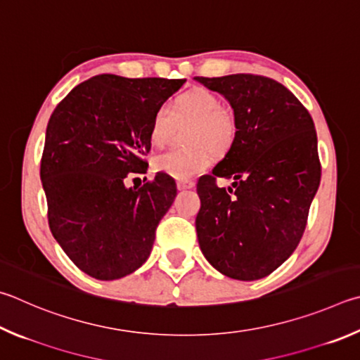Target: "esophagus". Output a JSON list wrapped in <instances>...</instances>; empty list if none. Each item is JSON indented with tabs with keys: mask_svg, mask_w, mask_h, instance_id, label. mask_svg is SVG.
<instances>
[{
	"mask_svg": "<svg viewBox=\"0 0 360 360\" xmlns=\"http://www.w3.org/2000/svg\"><path fill=\"white\" fill-rule=\"evenodd\" d=\"M193 187H195V182H191V181H179L178 182L179 191H187V188H193Z\"/></svg>",
	"mask_w": 360,
	"mask_h": 360,
	"instance_id": "1",
	"label": "esophagus"
}]
</instances>
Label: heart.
<instances>
[{
	"label": "heart",
	"mask_w": 360,
	"mask_h": 360,
	"mask_svg": "<svg viewBox=\"0 0 360 360\" xmlns=\"http://www.w3.org/2000/svg\"><path fill=\"white\" fill-rule=\"evenodd\" d=\"M179 124H193L188 132L191 148H174L155 155L154 168L187 181L205 172L212 163V153L221 154L230 149L236 136V117L230 108L221 107L219 96L207 89H193L181 94L173 103L155 108L149 140L162 148L172 140Z\"/></svg>",
	"instance_id": "heart-1"
}]
</instances>
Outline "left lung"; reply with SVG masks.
<instances>
[{
    "mask_svg": "<svg viewBox=\"0 0 360 360\" xmlns=\"http://www.w3.org/2000/svg\"><path fill=\"white\" fill-rule=\"evenodd\" d=\"M225 97L236 136L212 174L198 181L195 220L205 258L244 282L269 276L296 250L321 179L310 113L290 89L267 77H195ZM215 177L233 182L217 188Z\"/></svg>",
    "mask_w": 360,
    "mask_h": 360,
    "instance_id": "8db88e82",
    "label": "left lung"
}]
</instances>
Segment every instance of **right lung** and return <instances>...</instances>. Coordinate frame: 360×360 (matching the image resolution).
Masks as SVG:
<instances>
[{"label":"right lung","mask_w":360,"mask_h":360,"mask_svg":"<svg viewBox=\"0 0 360 360\" xmlns=\"http://www.w3.org/2000/svg\"><path fill=\"white\" fill-rule=\"evenodd\" d=\"M186 80L103 74L75 86L51 113L41 162L49 225L74 264L97 280H116L148 259L155 228L176 198V182L146 173L149 127Z\"/></svg>","instance_id":"obj_1"}]
</instances>
